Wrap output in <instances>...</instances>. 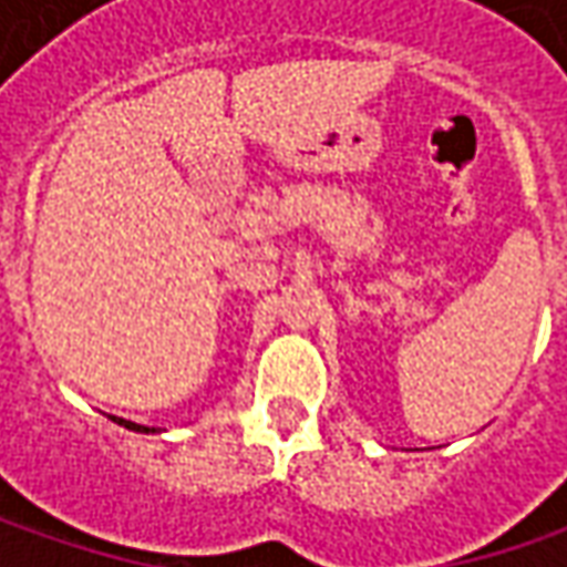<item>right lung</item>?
I'll use <instances>...</instances> for the list:
<instances>
[{"label":"right lung","mask_w":567,"mask_h":567,"mask_svg":"<svg viewBox=\"0 0 567 567\" xmlns=\"http://www.w3.org/2000/svg\"><path fill=\"white\" fill-rule=\"evenodd\" d=\"M116 423L125 425V429H132V432H157V429H147V425H138V423H128V420H120V416H113Z\"/></svg>","instance_id":"right-lung-1"}]
</instances>
